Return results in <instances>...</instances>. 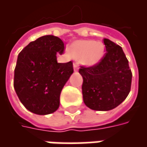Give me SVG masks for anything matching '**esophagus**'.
Instances as JSON below:
<instances>
[{
    "instance_id": "34e87169",
    "label": "esophagus",
    "mask_w": 147,
    "mask_h": 147,
    "mask_svg": "<svg viewBox=\"0 0 147 147\" xmlns=\"http://www.w3.org/2000/svg\"><path fill=\"white\" fill-rule=\"evenodd\" d=\"M73 67H74V71H78V69H79V67H78V64H77L76 63H74V64H73Z\"/></svg>"
}]
</instances>
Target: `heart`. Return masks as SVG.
Listing matches in <instances>:
<instances>
[{"label":"heart","mask_w":147,"mask_h":147,"mask_svg":"<svg viewBox=\"0 0 147 147\" xmlns=\"http://www.w3.org/2000/svg\"><path fill=\"white\" fill-rule=\"evenodd\" d=\"M69 52L74 57L79 58L82 64L93 66L102 61L105 55V45L100 42L78 40L70 45Z\"/></svg>","instance_id":"1"}]
</instances>
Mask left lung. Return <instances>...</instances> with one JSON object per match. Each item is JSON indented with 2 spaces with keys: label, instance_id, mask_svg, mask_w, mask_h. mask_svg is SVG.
Masks as SVG:
<instances>
[{
  "label": "left lung",
  "instance_id": "obj_1",
  "mask_svg": "<svg viewBox=\"0 0 147 147\" xmlns=\"http://www.w3.org/2000/svg\"><path fill=\"white\" fill-rule=\"evenodd\" d=\"M106 53L102 61L91 67L81 66L83 102L88 108L109 111L125 100L131 85L132 73L120 45L104 38Z\"/></svg>",
  "mask_w": 147,
  "mask_h": 147
}]
</instances>
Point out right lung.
<instances>
[{
    "label": "right lung",
    "mask_w": 147,
    "mask_h": 147,
    "mask_svg": "<svg viewBox=\"0 0 147 147\" xmlns=\"http://www.w3.org/2000/svg\"><path fill=\"white\" fill-rule=\"evenodd\" d=\"M58 37L45 35L30 42L19 53L14 88L25 108L38 115L54 113L60 105L63 87L73 73V64L57 63V53L64 51Z\"/></svg>",
    "instance_id": "1"
}]
</instances>
